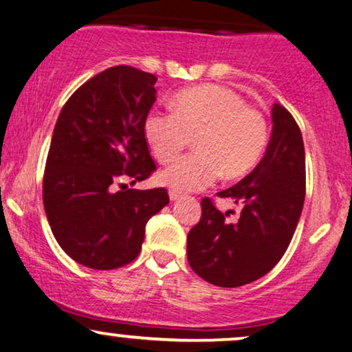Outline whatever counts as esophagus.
<instances>
[{
	"label": "esophagus",
	"mask_w": 352,
	"mask_h": 352,
	"mask_svg": "<svg viewBox=\"0 0 352 352\" xmlns=\"http://www.w3.org/2000/svg\"><path fill=\"white\" fill-rule=\"evenodd\" d=\"M181 197H183V194L175 191V189H171V191H169V199L171 201H177V199H181Z\"/></svg>",
	"instance_id": "1"
}]
</instances>
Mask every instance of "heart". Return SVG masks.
Returning a JSON list of instances; mask_svg holds the SVG:
<instances>
[{
    "label": "heart",
    "mask_w": 352,
    "mask_h": 352,
    "mask_svg": "<svg viewBox=\"0 0 352 352\" xmlns=\"http://www.w3.org/2000/svg\"><path fill=\"white\" fill-rule=\"evenodd\" d=\"M173 111L153 110L144 118V138L160 163L175 161L194 136L197 151L183 156L161 175L175 191H199L224 176L239 179L262 160L268 144L265 115L245 105L234 90L219 85L179 92Z\"/></svg>",
    "instance_id": "b5f03b06"
}]
</instances>
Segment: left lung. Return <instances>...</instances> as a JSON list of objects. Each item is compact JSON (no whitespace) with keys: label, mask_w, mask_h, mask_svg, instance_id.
Instances as JSON below:
<instances>
[{"label":"left lung","mask_w":352,"mask_h":352,"mask_svg":"<svg viewBox=\"0 0 352 352\" xmlns=\"http://www.w3.org/2000/svg\"><path fill=\"white\" fill-rule=\"evenodd\" d=\"M274 130L257 168L219 197L241 204L237 222L212 199L201 201V221L188 234V262L206 282L224 288L252 283L274 268L290 245L307 194L305 146L285 107L272 110Z\"/></svg>","instance_id":"8db88e82"}]
</instances>
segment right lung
Segmentation results:
<instances>
[{"instance_id":"right-lung-1","label":"right lung","mask_w":352,"mask_h":352,"mask_svg":"<svg viewBox=\"0 0 352 352\" xmlns=\"http://www.w3.org/2000/svg\"><path fill=\"white\" fill-rule=\"evenodd\" d=\"M156 80L130 65L103 70L70 95L54 126L44 209L57 243L80 265L113 270L133 262L146 222L169 202L164 188L125 184L156 171L144 138Z\"/></svg>"}]
</instances>
